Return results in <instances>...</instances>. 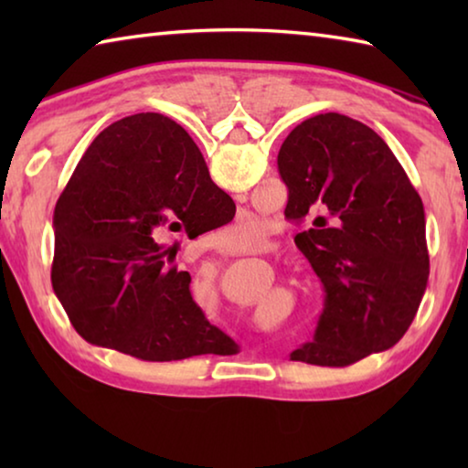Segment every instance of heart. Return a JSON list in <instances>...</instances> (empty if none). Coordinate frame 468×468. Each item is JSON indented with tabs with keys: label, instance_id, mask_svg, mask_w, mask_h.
<instances>
[{
	"label": "heart",
	"instance_id": "obj_1",
	"mask_svg": "<svg viewBox=\"0 0 468 468\" xmlns=\"http://www.w3.org/2000/svg\"><path fill=\"white\" fill-rule=\"evenodd\" d=\"M264 233H266V227L262 220L245 218V220H239V223L223 229V231H220V237H223V243L229 245V248L239 250V248H248V245H251Z\"/></svg>",
	"mask_w": 468,
	"mask_h": 468
}]
</instances>
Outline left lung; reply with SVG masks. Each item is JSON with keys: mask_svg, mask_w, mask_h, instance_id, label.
<instances>
[{"mask_svg": "<svg viewBox=\"0 0 468 468\" xmlns=\"http://www.w3.org/2000/svg\"><path fill=\"white\" fill-rule=\"evenodd\" d=\"M284 217L324 287L314 338L292 361L346 367L405 336L430 276L423 202L392 150L366 123L310 117L279 150Z\"/></svg>", "mask_w": 468, "mask_h": 468, "instance_id": "1", "label": "left lung"}]
</instances>
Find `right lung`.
<instances>
[{"instance_id":"right-lung-1","label":"right lung","mask_w":468,"mask_h":468,"mask_svg":"<svg viewBox=\"0 0 468 468\" xmlns=\"http://www.w3.org/2000/svg\"><path fill=\"white\" fill-rule=\"evenodd\" d=\"M189 133L138 113L102 130L55 206L53 291L78 335L142 361H179L229 340L206 320L163 233L233 220Z\"/></svg>"}]
</instances>
